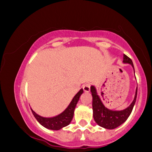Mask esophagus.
<instances>
[{
	"label": "esophagus",
	"mask_w": 152,
	"mask_h": 152,
	"mask_svg": "<svg viewBox=\"0 0 152 152\" xmlns=\"http://www.w3.org/2000/svg\"><path fill=\"white\" fill-rule=\"evenodd\" d=\"M90 83H86V84H84L83 86V89L84 91V92H86V93H88V92H89L90 91Z\"/></svg>",
	"instance_id": "obj_1"
}]
</instances>
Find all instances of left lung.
Wrapping results in <instances>:
<instances>
[{
  "mask_svg": "<svg viewBox=\"0 0 152 152\" xmlns=\"http://www.w3.org/2000/svg\"><path fill=\"white\" fill-rule=\"evenodd\" d=\"M123 63L131 64L134 71V64L132 59L129 58L125 54H124ZM91 92L92 98H93L92 107H93V116L95 121L99 126L103 128L107 129H114L124 123L130 116L134 104H135L136 100H137V87L133 102L126 109L121 110V111H113V110L107 109L102 103L94 86H91Z\"/></svg>",
  "mask_w": 152,
  "mask_h": 152,
  "instance_id": "left-lung-1",
  "label": "left lung"
}]
</instances>
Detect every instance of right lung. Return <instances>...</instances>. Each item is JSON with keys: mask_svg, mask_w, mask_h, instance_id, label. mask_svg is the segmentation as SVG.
<instances>
[{"mask_svg": "<svg viewBox=\"0 0 152 152\" xmlns=\"http://www.w3.org/2000/svg\"><path fill=\"white\" fill-rule=\"evenodd\" d=\"M83 93V90L81 88L75 95L70 104L64 110V111H63L61 114L58 115V116H54V117H43V116L36 114L32 109H31V111H32L33 114H34L35 118H36V120L45 128L51 130H59L62 129L63 127L68 126L71 123V121H72L73 117H74L75 108H76L78 100H79L80 96Z\"/></svg>", "mask_w": 152, "mask_h": 152, "instance_id": "obj_1", "label": "right lung"}]
</instances>
